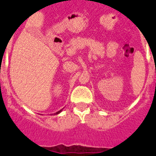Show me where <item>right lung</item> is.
Here are the masks:
<instances>
[{
	"mask_svg": "<svg viewBox=\"0 0 156 156\" xmlns=\"http://www.w3.org/2000/svg\"><path fill=\"white\" fill-rule=\"evenodd\" d=\"M61 111H62V109H61V110H60V111L56 112V113H55V114H59V113H60V112H61Z\"/></svg>",
	"mask_w": 156,
	"mask_h": 156,
	"instance_id": "add662e5",
	"label": "right lung"
}]
</instances>
